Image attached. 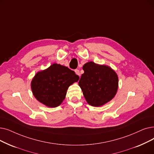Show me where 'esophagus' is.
<instances>
[{
	"mask_svg": "<svg viewBox=\"0 0 154 154\" xmlns=\"http://www.w3.org/2000/svg\"><path fill=\"white\" fill-rule=\"evenodd\" d=\"M75 73H76V74H77V75H79V76L80 77V75H81V73H80V71H79V70H78V69H75Z\"/></svg>",
	"mask_w": 154,
	"mask_h": 154,
	"instance_id": "34e87169",
	"label": "esophagus"
}]
</instances>
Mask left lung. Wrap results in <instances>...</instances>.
Listing matches in <instances>:
<instances>
[{"label": "left lung", "mask_w": 154, "mask_h": 154, "mask_svg": "<svg viewBox=\"0 0 154 154\" xmlns=\"http://www.w3.org/2000/svg\"><path fill=\"white\" fill-rule=\"evenodd\" d=\"M84 73L79 85L90 105L102 106L115 97L118 90V78L116 72L106 65H99L92 62L83 66Z\"/></svg>", "instance_id": "1"}]
</instances>
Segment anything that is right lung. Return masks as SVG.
<instances>
[{"instance_id": "right-lung-1", "label": "right lung", "mask_w": 154, "mask_h": 154, "mask_svg": "<svg viewBox=\"0 0 154 154\" xmlns=\"http://www.w3.org/2000/svg\"><path fill=\"white\" fill-rule=\"evenodd\" d=\"M79 79V77L73 70L54 63L36 73L31 82V89L38 101L55 108L63 101L69 87Z\"/></svg>"}]
</instances>
